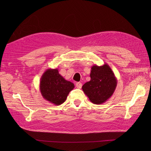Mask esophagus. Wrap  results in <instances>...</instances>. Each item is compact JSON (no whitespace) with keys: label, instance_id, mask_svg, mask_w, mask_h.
<instances>
[{"label":"esophagus","instance_id":"1","mask_svg":"<svg viewBox=\"0 0 151 151\" xmlns=\"http://www.w3.org/2000/svg\"><path fill=\"white\" fill-rule=\"evenodd\" d=\"M76 87L78 89H81L82 88V84L81 83H76Z\"/></svg>","mask_w":151,"mask_h":151}]
</instances>
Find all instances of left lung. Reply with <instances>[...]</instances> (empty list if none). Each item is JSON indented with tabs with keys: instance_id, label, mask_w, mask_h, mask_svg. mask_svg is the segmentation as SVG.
<instances>
[{
	"instance_id": "8db88e82",
	"label": "left lung",
	"mask_w": 151,
	"mask_h": 151,
	"mask_svg": "<svg viewBox=\"0 0 151 151\" xmlns=\"http://www.w3.org/2000/svg\"><path fill=\"white\" fill-rule=\"evenodd\" d=\"M91 80L82 87L84 93L93 104L101 105L113 96L117 81L112 69L107 63L91 67Z\"/></svg>"
}]
</instances>
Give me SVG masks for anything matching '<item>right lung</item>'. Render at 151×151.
Listing matches in <instances>:
<instances>
[{
  "label": "right lung",
  "mask_w": 151,
  "mask_h": 151,
  "mask_svg": "<svg viewBox=\"0 0 151 151\" xmlns=\"http://www.w3.org/2000/svg\"><path fill=\"white\" fill-rule=\"evenodd\" d=\"M74 88V84L65 80L59 73L58 68L47 69L40 81V91L43 97L57 106L66 100Z\"/></svg>",
  "instance_id": "add662e5"
}]
</instances>
